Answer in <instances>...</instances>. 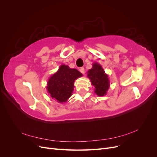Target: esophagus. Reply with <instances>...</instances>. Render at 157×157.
<instances>
[{"label":"esophagus","instance_id":"34e87169","mask_svg":"<svg viewBox=\"0 0 157 157\" xmlns=\"http://www.w3.org/2000/svg\"><path fill=\"white\" fill-rule=\"evenodd\" d=\"M80 72H81L82 74H84V73H85L84 68V67H81V68L80 69Z\"/></svg>","mask_w":157,"mask_h":157}]
</instances>
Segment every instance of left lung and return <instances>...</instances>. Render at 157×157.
I'll list each match as a JSON object with an SVG mask.
<instances>
[{
    "instance_id": "8db88e82",
    "label": "left lung",
    "mask_w": 157,
    "mask_h": 157,
    "mask_svg": "<svg viewBox=\"0 0 157 157\" xmlns=\"http://www.w3.org/2000/svg\"><path fill=\"white\" fill-rule=\"evenodd\" d=\"M87 73V77L95 88V94L101 97L105 96L110 84L108 75L105 73L101 65L96 62L94 63L92 69H89Z\"/></svg>"
}]
</instances>
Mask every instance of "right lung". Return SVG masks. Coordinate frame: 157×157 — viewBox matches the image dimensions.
<instances>
[{"mask_svg":"<svg viewBox=\"0 0 157 157\" xmlns=\"http://www.w3.org/2000/svg\"><path fill=\"white\" fill-rule=\"evenodd\" d=\"M82 74L67 65H61L56 73L52 75L47 82L46 89L52 99L58 103L67 102L74 90L76 79Z\"/></svg>","mask_w":157,"mask_h":157,"instance_id":"obj_1","label":"right lung"}]
</instances>
